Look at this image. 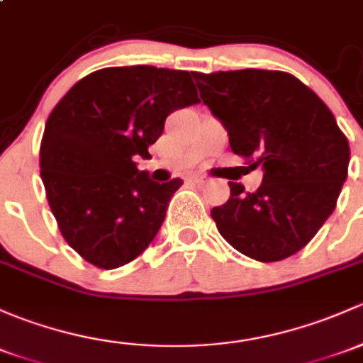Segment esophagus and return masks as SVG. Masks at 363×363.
I'll return each instance as SVG.
<instances>
[{"instance_id": "esophagus-1", "label": "esophagus", "mask_w": 363, "mask_h": 363, "mask_svg": "<svg viewBox=\"0 0 363 363\" xmlns=\"http://www.w3.org/2000/svg\"><path fill=\"white\" fill-rule=\"evenodd\" d=\"M191 181H193V182H196V184H207L208 179H207V177H203V175H193Z\"/></svg>"}]
</instances>
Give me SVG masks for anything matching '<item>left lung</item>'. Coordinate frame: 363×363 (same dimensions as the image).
Listing matches in <instances>:
<instances>
[{
	"label": "left lung",
	"mask_w": 363,
	"mask_h": 363,
	"mask_svg": "<svg viewBox=\"0 0 363 363\" xmlns=\"http://www.w3.org/2000/svg\"><path fill=\"white\" fill-rule=\"evenodd\" d=\"M193 78L228 130L231 151L264 170L254 193L230 182V200L211 212L217 230L255 261L294 255L334 212L348 177V139L325 102L289 72L240 69Z\"/></svg>",
	"instance_id": "1"
}]
</instances>
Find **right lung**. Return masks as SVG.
Segmentation results:
<instances>
[{
	"mask_svg": "<svg viewBox=\"0 0 363 363\" xmlns=\"http://www.w3.org/2000/svg\"><path fill=\"white\" fill-rule=\"evenodd\" d=\"M193 72L104 67L79 79L45 125L40 169L64 240L86 262L114 269L147 249L182 186L137 169L175 109L200 102Z\"/></svg>",
	"mask_w": 363,
	"mask_h": 363,
	"instance_id": "obj_1",
	"label": "right lung"
}]
</instances>
